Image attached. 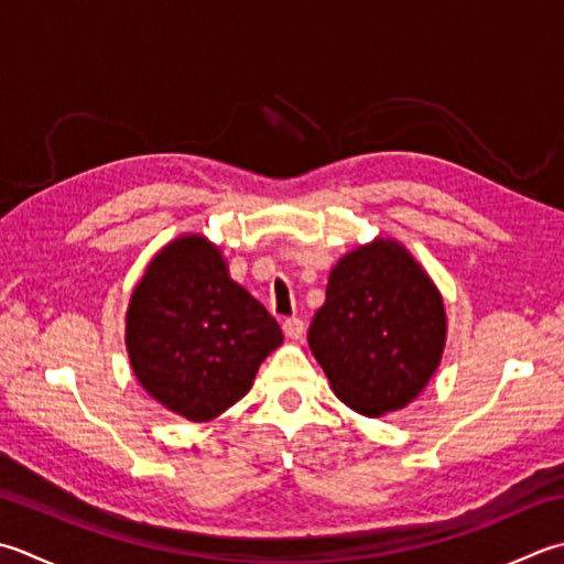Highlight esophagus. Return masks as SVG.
<instances>
[{
    "instance_id": "1",
    "label": "esophagus",
    "mask_w": 564,
    "mask_h": 564,
    "mask_svg": "<svg viewBox=\"0 0 564 564\" xmlns=\"http://www.w3.org/2000/svg\"><path fill=\"white\" fill-rule=\"evenodd\" d=\"M283 333L289 339H301L305 335V323L301 317H285L283 319Z\"/></svg>"
}]
</instances>
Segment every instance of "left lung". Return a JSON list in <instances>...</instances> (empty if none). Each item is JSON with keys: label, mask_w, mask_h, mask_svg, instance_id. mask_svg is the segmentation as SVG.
Masks as SVG:
<instances>
[{"label": "left lung", "mask_w": 564, "mask_h": 564, "mask_svg": "<svg viewBox=\"0 0 564 564\" xmlns=\"http://www.w3.org/2000/svg\"><path fill=\"white\" fill-rule=\"evenodd\" d=\"M445 305L395 241L347 253L329 273L307 345L341 403L377 417L411 403L445 347Z\"/></svg>", "instance_id": "left-lung-1"}]
</instances>
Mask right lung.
<instances>
[{
    "mask_svg": "<svg viewBox=\"0 0 564 564\" xmlns=\"http://www.w3.org/2000/svg\"><path fill=\"white\" fill-rule=\"evenodd\" d=\"M281 341L273 315L229 279L217 247L197 235L175 239L151 261L127 313L137 379L193 423L247 395L261 361Z\"/></svg>",
    "mask_w": 564,
    "mask_h": 564,
    "instance_id": "right-lung-1",
    "label": "right lung"
}]
</instances>
